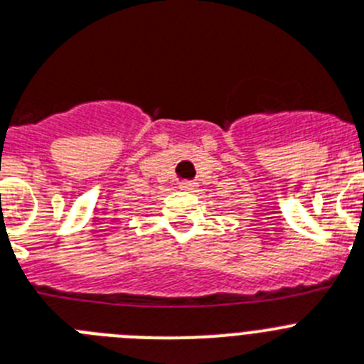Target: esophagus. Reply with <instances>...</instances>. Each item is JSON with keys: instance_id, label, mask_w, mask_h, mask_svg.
<instances>
[{"instance_id": "esophagus-1", "label": "esophagus", "mask_w": 364, "mask_h": 364, "mask_svg": "<svg viewBox=\"0 0 364 364\" xmlns=\"http://www.w3.org/2000/svg\"><path fill=\"white\" fill-rule=\"evenodd\" d=\"M198 183L196 181H181L179 183V188L181 191H192V188H196Z\"/></svg>"}]
</instances>
